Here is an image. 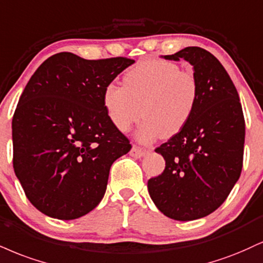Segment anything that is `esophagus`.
Segmentation results:
<instances>
[{"instance_id":"1","label":"esophagus","mask_w":263,"mask_h":263,"mask_svg":"<svg viewBox=\"0 0 263 263\" xmlns=\"http://www.w3.org/2000/svg\"><path fill=\"white\" fill-rule=\"evenodd\" d=\"M145 153H147V151L143 149V148L137 147V145H134L131 152H129V156L134 157V158H142L145 156Z\"/></svg>"}]
</instances>
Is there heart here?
<instances>
[{"instance_id":"1","label":"heart","mask_w":263,"mask_h":263,"mask_svg":"<svg viewBox=\"0 0 263 263\" xmlns=\"http://www.w3.org/2000/svg\"><path fill=\"white\" fill-rule=\"evenodd\" d=\"M198 99L200 83L194 72L163 60L140 62L125 74L123 85L110 83L103 93L107 118L120 131H128L143 114L138 138L145 143L182 131Z\"/></svg>"}]
</instances>
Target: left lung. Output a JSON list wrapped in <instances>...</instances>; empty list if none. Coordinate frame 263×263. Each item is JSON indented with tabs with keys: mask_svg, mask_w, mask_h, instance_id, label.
Listing matches in <instances>:
<instances>
[{
	"mask_svg": "<svg viewBox=\"0 0 263 263\" xmlns=\"http://www.w3.org/2000/svg\"><path fill=\"white\" fill-rule=\"evenodd\" d=\"M164 59L194 66L200 99L185 128L156 149L165 169L148 180V191L162 213L187 222L220 207L239 180L245 120L235 85L210 51L189 46Z\"/></svg>",
	"mask_w": 263,
	"mask_h": 263,
	"instance_id": "8db88e82",
	"label": "left lung"
}]
</instances>
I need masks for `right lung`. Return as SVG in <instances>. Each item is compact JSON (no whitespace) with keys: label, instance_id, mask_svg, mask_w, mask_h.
I'll use <instances>...</instances> for the list:
<instances>
[{"label":"right lung","instance_id":"obj_1","mask_svg":"<svg viewBox=\"0 0 263 263\" xmlns=\"http://www.w3.org/2000/svg\"><path fill=\"white\" fill-rule=\"evenodd\" d=\"M134 62L60 52L25 85L12 120L13 167L41 213L76 219L103 200L112 163L132 148L107 118L103 93Z\"/></svg>","mask_w":263,"mask_h":263}]
</instances>
